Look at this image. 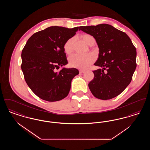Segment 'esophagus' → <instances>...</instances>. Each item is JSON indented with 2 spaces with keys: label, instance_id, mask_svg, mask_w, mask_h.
<instances>
[{
  "label": "esophagus",
  "instance_id": "34e87169",
  "mask_svg": "<svg viewBox=\"0 0 150 150\" xmlns=\"http://www.w3.org/2000/svg\"><path fill=\"white\" fill-rule=\"evenodd\" d=\"M85 72H86V71L83 70H79V72L81 73V74H83V73H84Z\"/></svg>",
  "mask_w": 150,
  "mask_h": 150
}]
</instances>
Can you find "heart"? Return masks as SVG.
I'll return each mask as SVG.
<instances>
[{
    "label": "heart",
    "mask_w": 150,
    "mask_h": 150,
    "mask_svg": "<svg viewBox=\"0 0 150 150\" xmlns=\"http://www.w3.org/2000/svg\"><path fill=\"white\" fill-rule=\"evenodd\" d=\"M83 39L88 45L89 44L92 40L94 39L93 36L89 34H86L83 36ZM74 40V38H71L64 43V49L66 53L70 54L71 52ZM94 59L95 57L92 54L81 55L75 53L69 57V62L70 65L72 67L84 70L88 68L89 66L93 63Z\"/></svg>",
    "instance_id": "b5f03b06"
}]
</instances>
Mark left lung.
<instances>
[{"mask_svg": "<svg viewBox=\"0 0 150 150\" xmlns=\"http://www.w3.org/2000/svg\"><path fill=\"white\" fill-rule=\"evenodd\" d=\"M79 30L93 36L99 48L94 64L102 69L93 71L94 78L88 84L90 91L100 100L117 96L130 84L136 70V47L127 34L110 25L80 26Z\"/></svg>", "mask_w": 150, "mask_h": 150, "instance_id": "8db88e82", "label": "left lung"}]
</instances>
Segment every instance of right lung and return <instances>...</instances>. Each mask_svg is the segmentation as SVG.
Instances as JSON below:
<instances>
[{"label": "right lung", "mask_w": 150, "mask_h": 150, "mask_svg": "<svg viewBox=\"0 0 150 150\" xmlns=\"http://www.w3.org/2000/svg\"><path fill=\"white\" fill-rule=\"evenodd\" d=\"M78 29L79 27H49L34 34L22 50L21 69L24 78L40 98L55 102L67 96L72 80L78 75L79 71L75 68L57 70L68 63L64 45Z\"/></svg>", "instance_id": "1"}]
</instances>
